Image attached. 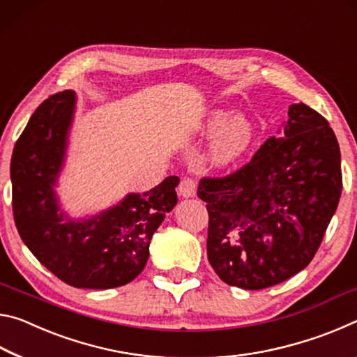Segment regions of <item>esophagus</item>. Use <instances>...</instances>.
Wrapping results in <instances>:
<instances>
[{
	"label": "esophagus",
	"mask_w": 357,
	"mask_h": 357,
	"mask_svg": "<svg viewBox=\"0 0 357 357\" xmlns=\"http://www.w3.org/2000/svg\"><path fill=\"white\" fill-rule=\"evenodd\" d=\"M197 191V182L191 177H185L178 185V195L182 197H192Z\"/></svg>",
	"instance_id": "esophagus-1"
}]
</instances>
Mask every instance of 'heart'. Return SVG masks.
I'll return each instance as SVG.
<instances>
[{"instance_id":"obj_1","label":"heart","mask_w":357,"mask_h":357,"mask_svg":"<svg viewBox=\"0 0 357 357\" xmlns=\"http://www.w3.org/2000/svg\"><path fill=\"white\" fill-rule=\"evenodd\" d=\"M204 136L213 137L208 160L213 166L236 165L255 147L259 126L247 114H231L229 110H215L201 126Z\"/></svg>"}]
</instances>
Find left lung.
Listing matches in <instances>:
<instances>
[{"label":"left lung","instance_id":"8db88e82","mask_svg":"<svg viewBox=\"0 0 357 357\" xmlns=\"http://www.w3.org/2000/svg\"><path fill=\"white\" fill-rule=\"evenodd\" d=\"M282 137H268L248 165L204 177L210 266L225 283L264 289L305 268L342 195L340 147L323 115L289 106Z\"/></svg>","mask_w":357,"mask_h":357}]
</instances>
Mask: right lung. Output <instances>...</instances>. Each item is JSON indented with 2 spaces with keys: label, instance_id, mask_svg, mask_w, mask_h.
<instances>
[{
  "label": "right lung",
  "instance_id": "right-lung-1",
  "mask_svg": "<svg viewBox=\"0 0 357 357\" xmlns=\"http://www.w3.org/2000/svg\"><path fill=\"white\" fill-rule=\"evenodd\" d=\"M75 93L64 90L34 110L10 160L14 221L44 267L74 288L110 289L132 282L147 264L151 236L177 204L171 175L142 195L89 220H69L54 191L66 153Z\"/></svg>",
  "mask_w": 357,
  "mask_h": 357
}]
</instances>
